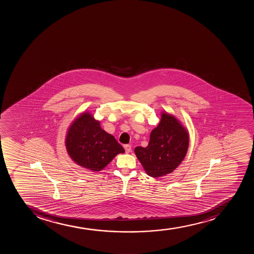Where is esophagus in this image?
I'll return each mask as SVG.
<instances>
[{"instance_id": "34e87169", "label": "esophagus", "mask_w": 254, "mask_h": 254, "mask_svg": "<svg viewBox=\"0 0 254 254\" xmlns=\"http://www.w3.org/2000/svg\"><path fill=\"white\" fill-rule=\"evenodd\" d=\"M124 148H125L126 153H129V152H131V145H129V144L124 145Z\"/></svg>"}]
</instances>
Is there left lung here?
I'll list each match as a JSON object with an SVG mask.
<instances>
[{
	"label": "left lung",
	"instance_id": "1",
	"mask_svg": "<svg viewBox=\"0 0 254 254\" xmlns=\"http://www.w3.org/2000/svg\"><path fill=\"white\" fill-rule=\"evenodd\" d=\"M188 147V131L175 117L163 113L147 147H136L134 151L147 175L158 178L172 173L180 165Z\"/></svg>",
	"mask_w": 254,
	"mask_h": 254
}]
</instances>
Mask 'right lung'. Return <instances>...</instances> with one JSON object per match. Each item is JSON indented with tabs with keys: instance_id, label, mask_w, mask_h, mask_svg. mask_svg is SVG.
<instances>
[{
	"instance_id": "obj_1",
	"label": "right lung",
	"mask_w": 254,
	"mask_h": 254,
	"mask_svg": "<svg viewBox=\"0 0 254 254\" xmlns=\"http://www.w3.org/2000/svg\"><path fill=\"white\" fill-rule=\"evenodd\" d=\"M65 144L76 164L93 171H101L118 153H125L114 136L102 130L98 121L87 112L72 123Z\"/></svg>"
}]
</instances>
